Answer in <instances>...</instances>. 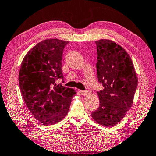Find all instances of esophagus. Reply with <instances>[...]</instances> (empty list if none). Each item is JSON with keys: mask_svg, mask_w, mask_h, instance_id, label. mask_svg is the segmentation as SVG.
Instances as JSON below:
<instances>
[{"mask_svg": "<svg viewBox=\"0 0 156 156\" xmlns=\"http://www.w3.org/2000/svg\"><path fill=\"white\" fill-rule=\"evenodd\" d=\"M80 94L83 95V96H87L89 94V92L88 91H80Z\"/></svg>", "mask_w": 156, "mask_h": 156, "instance_id": "34e87169", "label": "esophagus"}]
</instances>
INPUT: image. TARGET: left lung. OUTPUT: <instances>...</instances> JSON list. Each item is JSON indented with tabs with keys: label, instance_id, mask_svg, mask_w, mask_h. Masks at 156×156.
<instances>
[{
	"label": "left lung",
	"instance_id": "left-lung-1",
	"mask_svg": "<svg viewBox=\"0 0 156 156\" xmlns=\"http://www.w3.org/2000/svg\"><path fill=\"white\" fill-rule=\"evenodd\" d=\"M96 43L98 78L104 89L98 92L100 106L91 117L99 125L110 127L120 122L133 105L138 77L125 49L109 39Z\"/></svg>",
	"mask_w": 156,
	"mask_h": 156
}]
</instances>
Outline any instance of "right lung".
I'll return each mask as SVG.
<instances>
[{
  "mask_svg": "<svg viewBox=\"0 0 156 156\" xmlns=\"http://www.w3.org/2000/svg\"><path fill=\"white\" fill-rule=\"evenodd\" d=\"M69 41L50 38L42 41L29 51L21 62L20 89L31 114L43 125L59 122L69 109L76 91L55 83L63 78L62 56Z\"/></svg>",
  "mask_w": 156,
  "mask_h": 156,
  "instance_id": "right-lung-1",
  "label": "right lung"
}]
</instances>
